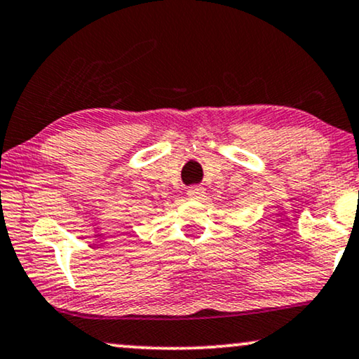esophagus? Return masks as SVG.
Instances as JSON below:
<instances>
[{"instance_id": "esophagus-1", "label": "esophagus", "mask_w": 359, "mask_h": 359, "mask_svg": "<svg viewBox=\"0 0 359 359\" xmlns=\"http://www.w3.org/2000/svg\"><path fill=\"white\" fill-rule=\"evenodd\" d=\"M187 195L190 196L191 200H201L205 196V189L201 185H191L187 190Z\"/></svg>"}]
</instances>
